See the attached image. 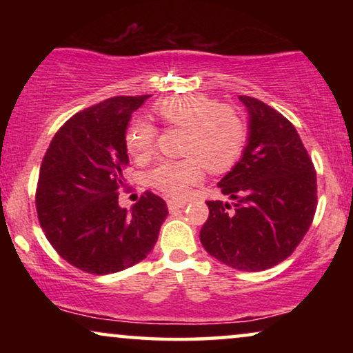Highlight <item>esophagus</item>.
<instances>
[{
	"mask_svg": "<svg viewBox=\"0 0 353 353\" xmlns=\"http://www.w3.org/2000/svg\"><path fill=\"white\" fill-rule=\"evenodd\" d=\"M167 205H168V210L173 212V210H178V209H183V207L186 205L185 201H167Z\"/></svg>",
	"mask_w": 353,
	"mask_h": 353,
	"instance_id": "esophagus-1",
	"label": "esophagus"
}]
</instances>
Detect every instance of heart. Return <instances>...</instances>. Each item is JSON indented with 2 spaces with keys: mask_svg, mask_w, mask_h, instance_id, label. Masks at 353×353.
<instances>
[{
  "mask_svg": "<svg viewBox=\"0 0 353 353\" xmlns=\"http://www.w3.org/2000/svg\"><path fill=\"white\" fill-rule=\"evenodd\" d=\"M154 114L172 128L185 130L180 161H162L149 172L152 188L163 194L181 199L191 186L201 181L204 167L210 172H225L234 165L243 152L248 128L234 108L219 104L204 94L172 96L154 105ZM157 130L146 120L130 127L127 149L134 159L151 156Z\"/></svg>",
  "mask_w": 353,
  "mask_h": 353,
  "instance_id": "obj_1",
  "label": "heart"
}]
</instances>
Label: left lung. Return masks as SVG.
Returning a JSON list of instances; mask_svg holds the SVG:
<instances>
[{
  "label": "left lung",
  "instance_id": "left-lung-1",
  "mask_svg": "<svg viewBox=\"0 0 353 353\" xmlns=\"http://www.w3.org/2000/svg\"><path fill=\"white\" fill-rule=\"evenodd\" d=\"M249 114L243 156L219 188L233 199L207 201L201 243L241 272H262L291 255L316 210V172L294 125L262 101L239 96Z\"/></svg>",
  "mask_w": 353,
  "mask_h": 353
}]
</instances>
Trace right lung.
I'll use <instances>...</instances> for the list:
<instances>
[{
  "mask_svg": "<svg viewBox=\"0 0 353 353\" xmlns=\"http://www.w3.org/2000/svg\"><path fill=\"white\" fill-rule=\"evenodd\" d=\"M148 98L115 96L77 112L43 157L38 220L56 252L81 272L109 274L141 262L168 215L165 201L151 191L130 210L119 205L130 162L125 134Z\"/></svg>",
  "mask_w": 353,
  "mask_h": 353,
  "instance_id": "1",
  "label": "right lung"
}]
</instances>
